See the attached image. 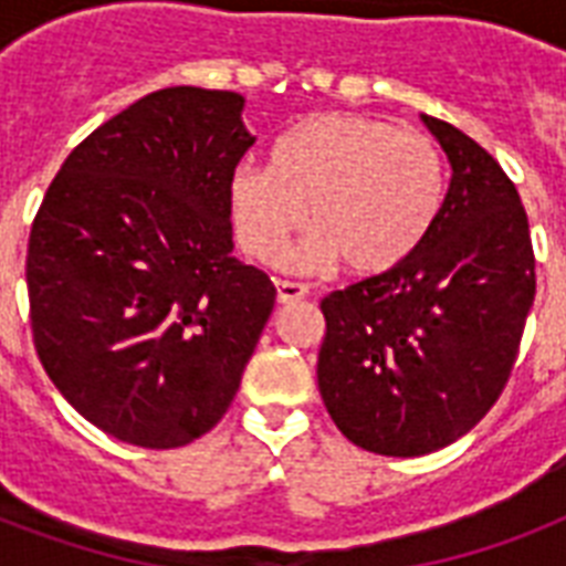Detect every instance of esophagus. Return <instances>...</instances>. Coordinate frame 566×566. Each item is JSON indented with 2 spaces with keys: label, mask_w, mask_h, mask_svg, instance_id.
I'll return each instance as SVG.
<instances>
[{
  "label": "esophagus",
  "mask_w": 566,
  "mask_h": 566,
  "mask_svg": "<svg viewBox=\"0 0 566 566\" xmlns=\"http://www.w3.org/2000/svg\"><path fill=\"white\" fill-rule=\"evenodd\" d=\"M308 296V287L302 282H287V279H275V300L282 305H293Z\"/></svg>",
  "instance_id": "1"
}]
</instances>
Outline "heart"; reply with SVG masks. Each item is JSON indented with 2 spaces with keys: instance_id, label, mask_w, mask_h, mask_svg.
Masks as SVG:
<instances>
[{
  "instance_id": "heart-1",
  "label": "heart",
  "mask_w": 566,
  "mask_h": 566,
  "mask_svg": "<svg viewBox=\"0 0 566 566\" xmlns=\"http://www.w3.org/2000/svg\"><path fill=\"white\" fill-rule=\"evenodd\" d=\"M231 220L258 261H275L287 238L314 231L302 261L385 275L434 229L447 199V161L422 132L367 114H319L284 135L273 167L247 161L231 172Z\"/></svg>"
}]
</instances>
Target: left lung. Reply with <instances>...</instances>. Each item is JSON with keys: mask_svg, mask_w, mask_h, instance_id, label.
Returning <instances> with one entry per match:
<instances>
[{"mask_svg": "<svg viewBox=\"0 0 566 566\" xmlns=\"http://www.w3.org/2000/svg\"><path fill=\"white\" fill-rule=\"evenodd\" d=\"M422 123L452 179L405 264L319 302L317 381L355 447L413 458L449 447L500 399L535 302V252L514 181L473 137Z\"/></svg>", "mask_w": 566, "mask_h": 566, "instance_id": "left-lung-1", "label": "left lung"}]
</instances>
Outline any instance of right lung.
<instances>
[{
	"instance_id": "right-lung-1",
	"label": "right lung",
	"mask_w": 566,
	"mask_h": 566,
	"mask_svg": "<svg viewBox=\"0 0 566 566\" xmlns=\"http://www.w3.org/2000/svg\"><path fill=\"white\" fill-rule=\"evenodd\" d=\"M247 99L164 87L102 123L29 234L31 335L52 385L111 438L176 449L229 411L273 314L270 275L231 255Z\"/></svg>"
}]
</instances>
